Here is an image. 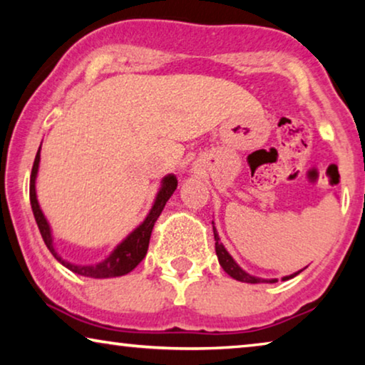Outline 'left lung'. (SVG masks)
<instances>
[{
  "instance_id": "left-lung-1",
  "label": "left lung",
  "mask_w": 365,
  "mask_h": 365,
  "mask_svg": "<svg viewBox=\"0 0 365 365\" xmlns=\"http://www.w3.org/2000/svg\"><path fill=\"white\" fill-rule=\"evenodd\" d=\"M212 231H214V241H216V254H217V261L221 264V267L226 271L229 276L232 279H236V281H241V282H247V284H261V282H267V284H274L277 282V279H262V277H256V276H251V274L244 271V269L239 266V264L234 261L231 254L227 252V249L224 247V244L221 242V237H219V234L216 231V227H214V221H212ZM306 269V267H304ZM302 271V269H301ZM294 272L291 276H284L282 281H289V279L296 277L299 272Z\"/></svg>"
}]
</instances>
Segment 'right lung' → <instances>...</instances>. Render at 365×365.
I'll use <instances>...</instances> for the list:
<instances>
[{"label": "right lung", "mask_w": 365, "mask_h": 365, "mask_svg": "<svg viewBox=\"0 0 365 365\" xmlns=\"http://www.w3.org/2000/svg\"><path fill=\"white\" fill-rule=\"evenodd\" d=\"M39 161H41V146H39L36 158H34L31 179H29V201H31V209H33L34 219H36L39 232H41L43 236V241L49 249V252L54 256V259H56L58 262H61L64 267H68L69 271H73L74 274H79V276H84V277L108 279V277H119V276H124V274L131 272L133 269L143 261L144 256H146L154 222L158 221L159 214L163 212V209L169 201V197L173 196L174 191H176L178 178L174 176V174H168V176L163 178L161 186H159V191L156 194V197H154V202L151 209H149L148 216L144 217V221L139 224L136 229H133V231L129 232L111 252H109L108 257H104L101 262H96V264H74L59 256L56 247H54V236H53L51 226H49L46 216H44L41 207H39L38 194H36V178L39 171Z\"/></svg>", "instance_id": "1"}]
</instances>
